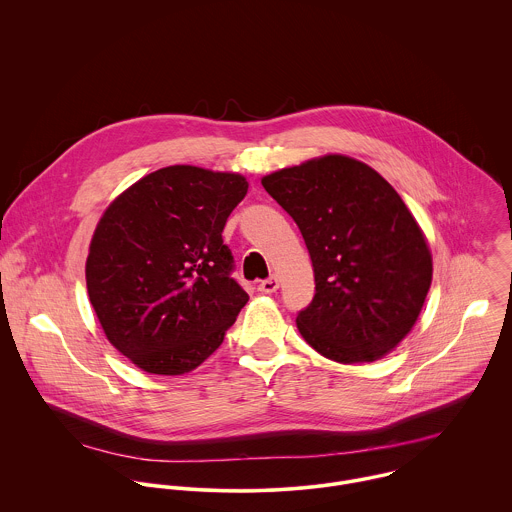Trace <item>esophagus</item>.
I'll return each mask as SVG.
<instances>
[{
    "label": "esophagus",
    "instance_id": "obj_1",
    "mask_svg": "<svg viewBox=\"0 0 512 512\" xmlns=\"http://www.w3.org/2000/svg\"><path fill=\"white\" fill-rule=\"evenodd\" d=\"M278 288H280V280L276 276H272V278H268V280L258 284V290L262 293H276Z\"/></svg>",
    "mask_w": 512,
    "mask_h": 512
}]
</instances>
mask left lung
I'll use <instances>...</instances> for the list:
<instances>
[{
  "label": "left lung",
  "mask_w": 512,
  "mask_h": 512,
  "mask_svg": "<svg viewBox=\"0 0 512 512\" xmlns=\"http://www.w3.org/2000/svg\"><path fill=\"white\" fill-rule=\"evenodd\" d=\"M305 240L313 301L295 323L325 359L355 365L394 351L432 286V252L396 189L363 161L327 153L262 177Z\"/></svg>",
  "instance_id": "left-lung-1"
}]
</instances>
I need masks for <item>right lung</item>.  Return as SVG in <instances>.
Returning <instances> with one entry per match:
<instances>
[{
  "label": "right lung",
  "instance_id": "add662e5",
  "mask_svg": "<svg viewBox=\"0 0 512 512\" xmlns=\"http://www.w3.org/2000/svg\"><path fill=\"white\" fill-rule=\"evenodd\" d=\"M246 193L240 173L169 165L130 185L98 220L88 297L106 339L138 368L177 376L219 349L248 301L222 244Z\"/></svg>",
  "mask_w": 512,
  "mask_h": 512
}]
</instances>
